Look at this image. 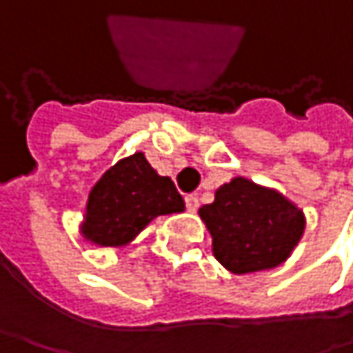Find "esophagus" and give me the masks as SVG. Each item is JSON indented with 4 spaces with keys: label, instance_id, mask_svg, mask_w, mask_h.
<instances>
[{
    "label": "esophagus",
    "instance_id": "esophagus-1",
    "mask_svg": "<svg viewBox=\"0 0 353 353\" xmlns=\"http://www.w3.org/2000/svg\"><path fill=\"white\" fill-rule=\"evenodd\" d=\"M198 206H200L198 198H196L194 194H188V196H185V208H188L190 212H196V210H198Z\"/></svg>",
    "mask_w": 353,
    "mask_h": 353
}]
</instances>
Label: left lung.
Listing matches in <instances>:
<instances>
[{
  "instance_id": "left-lung-1",
  "label": "left lung",
  "mask_w": 353,
  "mask_h": 353,
  "mask_svg": "<svg viewBox=\"0 0 353 353\" xmlns=\"http://www.w3.org/2000/svg\"><path fill=\"white\" fill-rule=\"evenodd\" d=\"M198 214L212 237L214 257L233 274L280 265L305 233V214L296 204L245 177L223 183L214 202Z\"/></svg>"
}]
</instances>
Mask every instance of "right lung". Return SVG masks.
<instances>
[{
	"label": "right lung",
	"instance_id": "obj_1",
	"mask_svg": "<svg viewBox=\"0 0 353 353\" xmlns=\"http://www.w3.org/2000/svg\"><path fill=\"white\" fill-rule=\"evenodd\" d=\"M183 208L174 181L159 176L143 153H134L112 165L92 188L81 233L96 245L122 247L159 214Z\"/></svg>",
	"mask_w": 353,
	"mask_h": 353
}]
</instances>
